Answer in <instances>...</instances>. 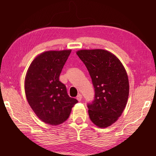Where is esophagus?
Instances as JSON below:
<instances>
[{
    "label": "esophagus",
    "instance_id": "34e87169",
    "mask_svg": "<svg viewBox=\"0 0 156 156\" xmlns=\"http://www.w3.org/2000/svg\"><path fill=\"white\" fill-rule=\"evenodd\" d=\"M82 98H83V96H82L81 94H78V96H77V97H76V99H77L79 102L81 101Z\"/></svg>",
    "mask_w": 156,
    "mask_h": 156
}]
</instances>
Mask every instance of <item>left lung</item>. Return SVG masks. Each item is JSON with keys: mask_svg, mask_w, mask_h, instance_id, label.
<instances>
[{"mask_svg": "<svg viewBox=\"0 0 156 156\" xmlns=\"http://www.w3.org/2000/svg\"><path fill=\"white\" fill-rule=\"evenodd\" d=\"M76 54L85 65L95 97L87 105L89 118L100 128L109 126L122 115L127 102L128 76L120 60L105 49H82Z\"/></svg>", "mask_w": 156, "mask_h": 156, "instance_id": "8db88e82", "label": "left lung"}]
</instances>
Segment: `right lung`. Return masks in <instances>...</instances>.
<instances>
[{
	"mask_svg": "<svg viewBox=\"0 0 156 156\" xmlns=\"http://www.w3.org/2000/svg\"><path fill=\"white\" fill-rule=\"evenodd\" d=\"M72 50L47 51L37 56L28 68L25 79L27 102L43 122L58 125L68 119L78 100L69 96L59 80Z\"/></svg>",
	"mask_w": 156,
	"mask_h": 156,
	"instance_id": "1",
	"label": "right lung"
}]
</instances>
